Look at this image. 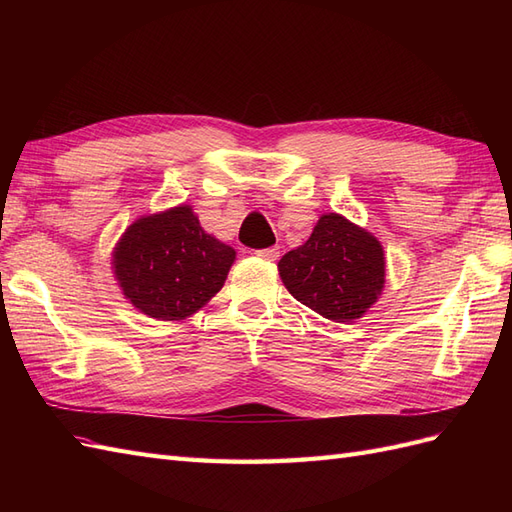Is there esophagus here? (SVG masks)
Masks as SVG:
<instances>
[{
	"mask_svg": "<svg viewBox=\"0 0 512 512\" xmlns=\"http://www.w3.org/2000/svg\"><path fill=\"white\" fill-rule=\"evenodd\" d=\"M256 256H258V258H262V260H269V262H273V260L280 258V247H265V250H258V252H256Z\"/></svg>",
	"mask_w": 512,
	"mask_h": 512,
	"instance_id": "obj_1",
	"label": "esophagus"
}]
</instances>
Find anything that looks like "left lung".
Wrapping results in <instances>:
<instances>
[{"mask_svg":"<svg viewBox=\"0 0 512 512\" xmlns=\"http://www.w3.org/2000/svg\"><path fill=\"white\" fill-rule=\"evenodd\" d=\"M277 269L294 299L333 322L361 318L384 286L380 241L337 213L322 215L312 237Z\"/></svg>","mask_w":512,"mask_h":512,"instance_id":"8db88e82","label":"left lung"}]
</instances>
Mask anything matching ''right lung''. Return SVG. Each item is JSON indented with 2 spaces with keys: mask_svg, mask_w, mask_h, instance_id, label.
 <instances>
[{
  "mask_svg": "<svg viewBox=\"0 0 512 512\" xmlns=\"http://www.w3.org/2000/svg\"><path fill=\"white\" fill-rule=\"evenodd\" d=\"M115 275L143 314L183 320L224 282L235 250L207 235L188 205L136 220L115 247Z\"/></svg>",
  "mask_w": 512,
  "mask_h": 512,
  "instance_id": "obj_1",
  "label": "right lung"
}]
</instances>
